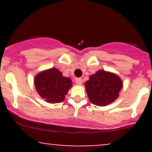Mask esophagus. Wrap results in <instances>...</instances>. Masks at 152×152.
Masks as SVG:
<instances>
[{
	"label": "esophagus",
	"mask_w": 152,
	"mask_h": 152,
	"mask_svg": "<svg viewBox=\"0 0 152 152\" xmlns=\"http://www.w3.org/2000/svg\"><path fill=\"white\" fill-rule=\"evenodd\" d=\"M75 82L77 85H81V83H83V80L81 78H76L75 79Z\"/></svg>",
	"instance_id": "1"
}]
</instances>
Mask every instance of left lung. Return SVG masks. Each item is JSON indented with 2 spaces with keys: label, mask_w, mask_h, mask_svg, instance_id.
<instances>
[{
  "label": "left lung",
  "mask_w": 152,
  "mask_h": 152,
  "mask_svg": "<svg viewBox=\"0 0 152 152\" xmlns=\"http://www.w3.org/2000/svg\"><path fill=\"white\" fill-rule=\"evenodd\" d=\"M123 86V82L116 74L99 70L90 76L85 87L90 102L104 106L114 102Z\"/></svg>",
  "instance_id": "1"
}]
</instances>
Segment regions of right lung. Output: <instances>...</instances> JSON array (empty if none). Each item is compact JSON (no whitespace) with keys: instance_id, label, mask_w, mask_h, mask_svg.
<instances>
[{"instance_id":"right-lung-1","label":"right lung","mask_w":152,"mask_h":152,"mask_svg":"<svg viewBox=\"0 0 152 152\" xmlns=\"http://www.w3.org/2000/svg\"><path fill=\"white\" fill-rule=\"evenodd\" d=\"M34 84L41 98L50 104H56L65 99V95L72 87V81L70 78L63 76L57 69L51 68L36 75Z\"/></svg>"}]
</instances>
